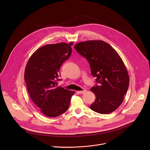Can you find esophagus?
Segmentation results:
<instances>
[{
  "mask_svg": "<svg viewBox=\"0 0 150 150\" xmlns=\"http://www.w3.org/2000/svg\"><path fill=\"white\" fill-rule=\"evenodd\" d=\"M86 90H82V91H78V93H79V94H84V93H86Z\"/></svg>",
  "mask_w": 150,
  "mask_h": 150,
  "instance_id": "1",
  "label": "esophagus"
}]
</instances>
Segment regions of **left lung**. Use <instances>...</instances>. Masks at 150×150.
Listing matches in <instances>:
<instances>
[{"label":"left lung","instance_id":"left-lung-1","mask_svg":"<svg viewBox=\"0 0 150 150\" xmlns=\"http://www.w3.org/2000/svg\"><path fill=\"white\" fill-rule=\"evenodd\" d=\"M74 47L86 58L91 74L98 83L91 88L96 100L90 108L103 114L113 112L122 103L129 82L121 58L109 44L102 40L79 42Z\"/></svg>","mask_w":150,"mask_h":150}]
</instances>
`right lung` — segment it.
<instances>
[{
	"label": "right lung",
	"mask_w": 150,
	"mask_h": 150,
	"mask_svg": "<svg viewBox=\"0 0 150 150\" xmlns=\"http://www.w3.org/2000/svg\"><path fill=\"white\" fill-rule=\"evenodd\" d=\"M72 45L59 43L40 47L30 56L25 68L29 94L40 111L49 117L66 112L74 94V91L57 86L60 67L71 56Z\"/></svg>",
	"instance_id": "obj_1"
}]
</instances>
